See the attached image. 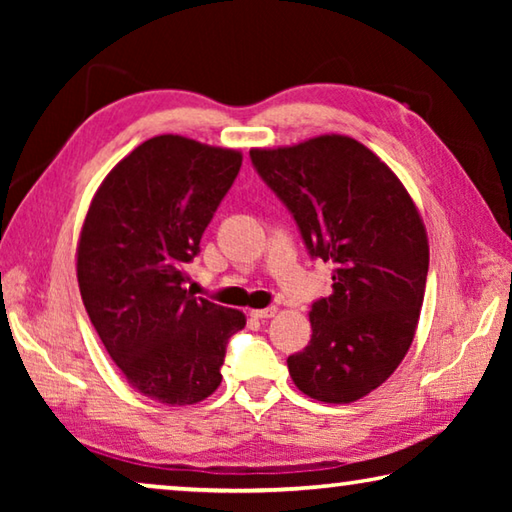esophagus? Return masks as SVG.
<instances>
[{
	"label": "esophagus",
	"mask_w": 512,
	"mask_h": 512,
	"mask_svg": "<svg viewBox=\"0 0 512 512\" xmlns=\"http://www.w3.org/2000/svg\"><path fill=\"white\" fill-rule=\"evenodd\" d=\"M275 307H264V309H255V311H250V316L253 318H257V320H266V318H273L275 316Z\"/></svg>",
	"instance_id": "obj_1"
}]
</instances>
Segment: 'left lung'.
I'll return each instance as SVG.
<instances>
[{
    "label": "left lung",
    "mask_w": 512,
    "mask_h": 512,
    "mask_svg": "<svg viewBox=\"0 0 512 512\" xmlns=\"http://www.w3.org/2000/svg\"><path fill=\"white\" fill-rule=\"evenodd\" d=\"M287 205L311 259L332 264V296L311 302V341L287 359L318 402L348 404L393 375L411 348L429 271L427 232L409 192L352 137L250 151Z\"/></svg>",
    "instance_id": "1"
}]
</instances>
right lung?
<instances>
[{
    "label": "right lung",
    "mask_w": 512,
    "mask_h": 512,
    "mask_svg": "<svg viewBox=\"0 0 512 512\" xmlns=\"http://www.w3.org/2000/svg\"><path fill=\"white\" fill-rule=\"evenodd\" d=\"M241 153L160 135L103 180L79 241L83 305L128 384L162 404L185 406L221 384L237 309L194 298L185 264L230 192Z\"/></svg>",
    "instance_id": "1"
}]
</instances>
